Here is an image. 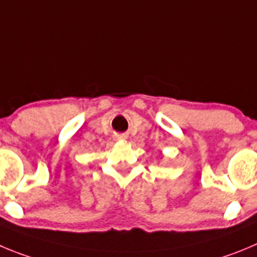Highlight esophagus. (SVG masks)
I'll use <instances>...</instances> for the list:
<instances>
[{"mask_svg":"<svg viewBox=\"0 0 257 257\" xmlns=\"http://www.w3.org/2000/svg\"><path fill=\"white\" fill-rule=\"evenodd\" d=\"M124 137L123 136H117V140H123Z\"/></svg>","mask_w":257,"mask_h":257,"instance_id":"obj_1","label":"esophagus"}]
</instances>
